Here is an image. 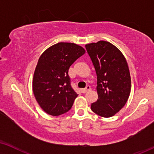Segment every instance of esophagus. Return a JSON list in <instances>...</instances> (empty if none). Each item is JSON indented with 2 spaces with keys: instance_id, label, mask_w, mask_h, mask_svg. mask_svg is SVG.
<instances>
[{
  "instance_id": "1",
  "label": "esophagus",
  "mask_w": 154,
  "mask_h": 154,
  "mask_svg": "<svg viewBox=\"0 0 154 154\" xmlns=\"http://www.w3.org/2000/svg\"><path fill=\"white\" fill-rule=\"evenodd\" d=\"M90 90H91V88H90V86L88 85L85 88H84V89H82L81 91H82V92H83V93H85V92L90 91Z\"/></svg>"
}]
</instances>
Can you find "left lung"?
<instances>
[{"instance_id": "8db88e82", "label": "left lung", "mask_w": 154, "mask_h": 154, "mask_svg": "<svg viewBox=\"0 0 154 154\" xmlns=\"http://www.w3.org/2000/svg\"><path fill=\"white\" fill-rule=\"evenodd\" d=\"M85 48L97 76L98 99L91 104V110L102 117H111L125 106L130 94L127 61L119 48L109 42L86 44Z\"/></svg>"}]
</instances>
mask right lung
I'll use <instances>...</instances> for the list:
<instances>
[{"label":"right lung","instance_id":"add662e5","mask_svg":"<svg viewBox=\"0 0 154 154\" xmlns=\"http://www.w3.org/2000/svg\"><path fill=\"white\" fill-rule=\"evenodd\" d=\"M85 53L83 47L61 42L43 52L33 74L35 100L48 114L57 116L67 112L78 94L71 86L68 72L73 63Z\"/></svg>","mask_w":154,"mask_h":154}]
</instances>
